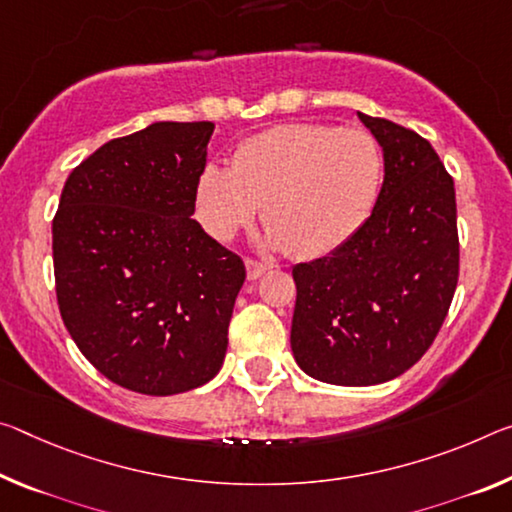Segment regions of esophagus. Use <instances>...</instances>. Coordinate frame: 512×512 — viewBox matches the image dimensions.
I'll list each match as a JSON object with an SVG mask.
<instances>
[{
  "mask_svg": "<svg viewBox=\"0 0 512 512\" xmlns=\"http://www.w3.org/2000/svg\"><path fill=\"white\" fill-rule=\"evenodd\" d=\"M271 269V264H266V262H257V259H246V275H248V280H257V278H262V275Z\"/></svg>",
  "mask_w": 512,
  "mask_h": 512,
  "instance_id": "obj_1",
  "label": "esophagus"
}]
</instances>
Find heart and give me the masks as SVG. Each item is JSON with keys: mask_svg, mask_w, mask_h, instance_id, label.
Masks as SVG:
<instances>
[{"mask_svg": "<svg viewBox=\"0 0 512 512\" xmlns=\"http://www.w3.org/2000/svg\"><path fill=\"white\" fill-rule=\"evenodd\" d=\"M383 186V154L369 134L321 123L266 129L239 145L232 166H205L196 214L218 241L262 218L266 243L314 259L355 237Z\"/></svg>", "mask_w": 512, "mask_h": 512, "instance_id": "heart-1", "label": "heart"}]
</instances>
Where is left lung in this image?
Here are the masks:
<instances>
[{"instance_id": "obj_1", "label": "left lung", "mask_w": 512, "mask_h": 512, "mask_svg": "<svg viewBox=\"0 0 512 512\" xmlns=\"http://www.w3.org/2000/svg\"><path fill=\"white\" fill-rule=\"evenodd\" d=\"M358 116L385 157L376 207L342 248L291 271L298 367L348 387L385 383L421 360L460 271L456 189L433 145L392 120Z\"/></svg>"}]
</instances>
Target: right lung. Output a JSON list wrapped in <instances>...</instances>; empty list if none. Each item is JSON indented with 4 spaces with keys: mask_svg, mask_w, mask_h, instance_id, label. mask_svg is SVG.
<instances>
[{
    "mask_svg": "<svg viewBox=\"0 0 512 512\" xmlns=\"http://www.w3.org/2000/svg\"><path fill=\"white\" fill-rule=\"evenodd\" d=\"M214 123H154L72 170L52 221L56 300L84 358L170 396L225 360L243 259L202 230L196 191Z\"/></svg>",
    "mask_w": 512,
    "mask_h": 512,
    "instance_id": "add662e5",
    "label": "right lung"
}]
</instances>
